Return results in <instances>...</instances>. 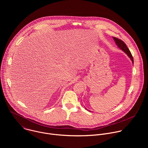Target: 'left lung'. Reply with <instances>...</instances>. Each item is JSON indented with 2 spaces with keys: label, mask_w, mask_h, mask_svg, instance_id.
<instances>
[{
  "label": "left lung",
  "mask_w": 148,
  "mask_h": 148,
  "mask_svg": "<svg viewBox=\"0 0 148 148\" xmlns=\"http://www.w3.org/2000/svg\"><path fill=\"white\" fill-rule=\"evenodd\" d=\"M113 38H114V41H115V42L116 45H117V46H118L121 50H122L125 54H126V55H127V56L130 57V58L131 60V61H132V63H133V64H134V58H133V57H132V54H131V53L130 50L128 49V48L127 47V46H126V45H125V43H124V42H123L122 40H120V39H118V38H116V37H113ZM86 108L87 110H88L86 108Z\"/></svg>",
  "instance_id": "8db88e82"
}]
</instances>
